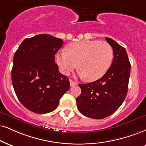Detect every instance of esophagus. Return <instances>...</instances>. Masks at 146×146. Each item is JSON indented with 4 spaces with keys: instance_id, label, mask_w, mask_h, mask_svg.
I'll return each mask as SVG.
<instances>
[{
    "instance_id": "34e87169",
    "label": "esophagus",
    "mask_w": 146,
    "mask_h": 146,
    "mask_svg": "<svg viewBox=\"0 0 146 146\" xmlns=\"http://www.w3.org/2000/svg\"><path fill=\"white\" fill-rule=\"evenodd\" d=\"M70 86H71V87H72V86L76 85V83L74 81H73L72 80H70Z\"/></svg>"
}]
</instances>
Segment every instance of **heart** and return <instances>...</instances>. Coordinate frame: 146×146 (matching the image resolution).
<instances>
[{
	"mask_svg": "<svg viewBox=\"0 0 146 146\" xmlns=\"http://www.w3.org/2000/svg\"><path fill=\"white\" fill-rule=\"evenodd\" d=\"M67 52L56 54L55 59L60 71L68 74L77 67L80 75L87 81L102 78L110 68L114 52L106 41L83 40L70 44Z\"/></svg>",
	"mask_w": 146,
	"mask_h": 146,
	"instance_id": "b5f03b06",
	"label": "heart"
}]
</instances>
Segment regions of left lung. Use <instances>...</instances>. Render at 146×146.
<instances>
[{"label":"left lung","mask_w":146,"mask_h":146,"mask_svg":"<svg viewBox=\"0 0 146 146\" xmlns=\"http://www.w3.org/2000/svg\"><path fill=\"white\" fill-rule=\"evenodd\" d=\"M114 59L110 68L98 80L80 84L81 94L76 98L77 108L84 116L103 119L114 113L123 103L128 91L131 64L125 48L110 38Z\"/></svg>","instance_id":"obj_1"}]
</instances>
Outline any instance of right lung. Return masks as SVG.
I'll return each mask as SVG.
<instances>
[{"mask_svg":"<svg viewBox=\"0 0 146 146\" xmlns=\"http://www.w3.org/2000/svg\"><path fill=\"white\" fill-rule=\"evenodd\" d=\"M63 42L51 35H38L25 39L15 53L13 86L18 100L30 111L51 112L69 89V79L59 72L55 62Z\"/></svg>","mask_w":146,"mask_h":146,"instance_id":"obj_1","label":"right lung"}]
</instances>
